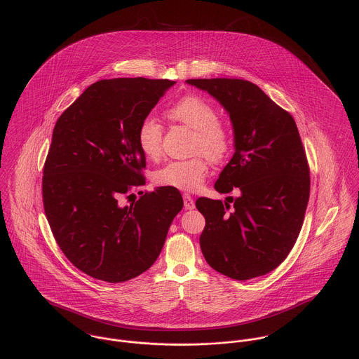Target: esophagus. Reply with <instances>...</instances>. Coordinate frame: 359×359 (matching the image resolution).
I'll return each mask as SVG.
<instances>
[{"label": "esophagus", "instance_id": "obj_1", "mask_svg": "<svg viewBox=\"0 0 359 359\" xmlns=\"http://www.w3.org/2000/svg\"><path fill=\"white\" fill-rule=\"evenodd\" d=\"M182 199H184V205H185L187 210H194L195 208V201H194V198L191 195L184 194Z\"/></svg>", "mask_w": 359, "mask_h": 359}]
</instances>
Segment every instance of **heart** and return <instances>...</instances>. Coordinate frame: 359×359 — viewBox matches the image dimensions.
Returning <instances> with one entry per match:
<instances>
[{"instance_id": "1", "label": "heart", "mask_w": 359, "mask_h": 359, "mask_svg": "<svg viewBox=\"0 0 359 359\" xmlns=\"http://www.w3.org/2000/svg\"><path fill=\"white\" fill-rule=\"evenodd\" d=\"M167 117L195 131L192 152L198 154L187 160H172L154 174L156 185L178 191H196L208 172L210 158L218 163L231 149V135L218 123L217 109L198 95H188L174 103L165 111ZM161 126L151 117L145 118L137 133L140 151L148 158H157L161 152Z\"/></svg>"}]
</instances>
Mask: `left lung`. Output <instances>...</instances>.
Wrapping results in <instances>:
<instances>
[{
	"instance_id": "1",
	"label": "left lung",
	"mask_w": 359,
	"mask_h": 359,
	"mask_svg": "<svg viewBox=\"0 0 359 359\" xmlns=\"http://www.w3.org/2000/svg\"><path fill=\"white\" fill-rule=\"evenodd\" d=\"M229 113L235 154L214 188L228 202L199 198L201 249L208 265L236 280L273 271L293 249L309 199V167L294 118L239 79H191ZM233 205H231L230 203Z\"/></svg>"
}]
</instances>
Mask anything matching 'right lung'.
I'll return each instance as SVG.
<instances>
[{"instance_id": "obj_1", "label": "right lung", "mask_w": 359, "mask_h": 359, "mask_svg": "<svg viewBox=\"0 0 359 359\" xmlns=\"http://www.w3.org/2000/svg\"><path fill=\"white\" fill-rule=\"evenodd\" d=\"M174 84L144 77L97 81L55 124L43 171L46 215L63 255L95 279L118 283L149 269L182 210L180 191L164 187L120 205L145 185L138 127Z\"/></svg>"}]
</instances>
